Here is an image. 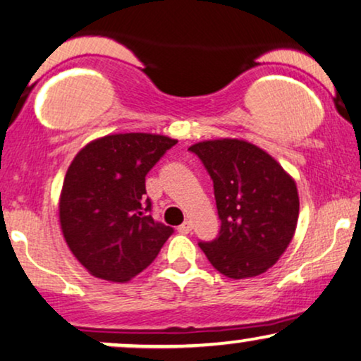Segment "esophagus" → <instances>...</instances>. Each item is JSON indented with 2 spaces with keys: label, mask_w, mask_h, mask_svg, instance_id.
<instances>
[{
  "label": "esophagus",
  "mask_w": 361,
  "mask_h": 361,
  "mask_svg": "<svg viewBox=\"0 0 361 361\" xmlns=\"http://www.w3.org/2000/svg\"><path fill=\"white\" fill-rule=\"evenodd\" d=\"M191 221H185V223H181L180 226H178V231H180L181 235H188V233H191Z\"/></svg>",
  "instance_id": "obj_1"
}]
</instances>
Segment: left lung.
<instances>
[{"instance_id": "8db88e82", "label": "left lung", "mask_w": 361, "mask_h": 361, "mask_svg": "<svg viewBox=\"0 0 361 361\" xmlns=\"http://www.w3.org/2000/svg\"><path fill=\"white\" fill-rule=\"evenodd\" d=\"M213 180L221 226L200 241L209 263L228 278L258 276L278 262L298 221L295 181L267 152L243 140H213L188 148Z\"/></svg>"}]
</instances>
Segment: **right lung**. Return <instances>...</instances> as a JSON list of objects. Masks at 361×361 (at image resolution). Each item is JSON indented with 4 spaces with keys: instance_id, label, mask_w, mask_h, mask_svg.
Masks as SVG:
<instances>
[{
    "instance_id": "add662e5",
    "label": "right lung",
    "mask_w": 361,
    "mask_h": 361,
    "mask_svg": "<svg viewBox=\"0 0 361 361\" xmlns=\"http://www.w3.org/2000/svg\"><path fill=\"white\" fill-rule=\"evenodd\" d=\"M176 140L109 135L86 145L68 168L59 221L70 250L91 275L128 281L158 257L173 228L154 221L147 175Z\"/></svg>"
}]
</instances>
